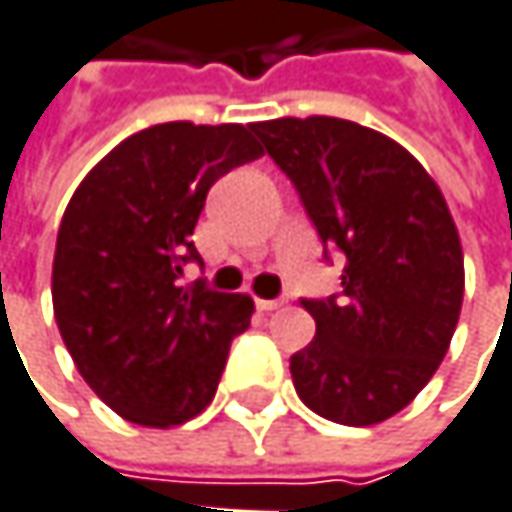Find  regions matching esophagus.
Returning a JSON list of instances; mask_svg holds the SVG:
<instances>
[{
    "label": "esophagus",
    "instance_id": "obj_1",
    "mask_svg": "<svg viewBox=\"0 0 512 512\" xmlns=\"http://www.w3.org/2000/svg\"><path fill=\"white\" fill-rule=\"evenodd\" d=\"M257 310H263V313H269V310H278L284 299H257Z\"/></svg>",
    "mask_w": 512,
    "mask_h": 512
}]
</instances>
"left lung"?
Returning <instances> with one entry per match:
<instances>
[{
	"instance_id": "1",
	"label": "left lung",
	"mask_w": 512,
	"mask_h": 512,
	"mask_svg": "<svg viewBox=\"0 0 512 512\" xmlns=\"http://www.w3.org/2000/svg\"><path fill=\"white\" fill-rule=\"evenodd\" d=\"M293 181L343 290L302 299L316 322L290 357L296 393L337 425H375L431 381L463 304V249L440 187L395 140L337 117L255 122Z\"/></svg>"
}]
</instances>
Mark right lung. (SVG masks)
I'll use <instances>...</instances> for the list:
<instances>
[{
    "label": "right lung",
    "mask_w": 512,
    "mask_h": 512,
    "mask_svg": "<svg viewBox=\"0 0 512 512\" xmlns=\"http://www.w3.org/2000/svg\"><path fill=\"white\" fill-rule=\"evenodd\" d=\"M260 155L252 125H152L96 163L64 210L55 322L90 390L134 425L199 416L252 322L249 296L181 275L202 263L190 234L208 190Z\"/></svg>",
    "instance_id": "add662e5"
}]
</instances>
